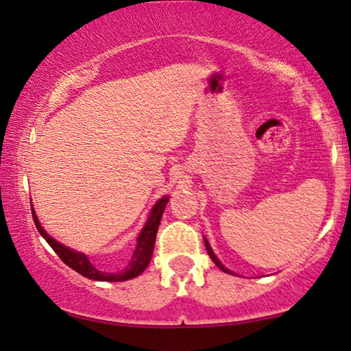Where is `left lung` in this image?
Instances as JSON below:
<instances>
[{
  "label": "left lung",
  "mask_w": 351,
  "mask_h": 351,
  "mask_svg": "<svg viewBox=\"0 0 351 351\" xmlns=\"http://www.w3.org/2000/svg\"><path fill=\"white\" fill-rule=\"evenodd\" d=\"M204 241H205V249H207V254L210 255V258H212V260H213V263H215V265H217L219 269H221V271H224V273H228V274H232V271H231V269H228V268H226V266H223V263H221V261H219V260L217 258V255H215V254H213L212 247H210V244H208V241H207V239H205V237H204Z\"/></svg>",
  "instance_id": "1"
}]
</instances>
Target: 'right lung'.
Listing matches in <instances>:
<instances>
[{"instance_id":"1","label":"right lung","mask_w":351,"mask_h":351,"mask_svg":"<svg viewBox=\"0 0 351 351\" xmlns=\"http://www.w3.org/2000/svg\"><path fill=\"white\" fill-rule=\"evenodd\" d=\"M168 199H170L168 195H163L162 199H158L157 202L154 204L151 213H149L147 217V221L143 226L141 232H139L136 239V249L133 250L132 258H130L127 265H125L123 269L117 271V273H106V271L97 269L96 266L93 265V261L88 258L85 254L70 249V247L60 244V242L53 239V237H51L48 232L43 230V226L40 224V219L36 217L34 207H32V215H34L36 230H38L40 234L45 237V241L51 245V249L59 255V258L62 260L69 268L75 269L78 274H82V276H85L88 279H95V281L120 282V281H128V279L139 276V274L147 268V265L151 263L158 224H160L163 210H165V205L168 204Z\"/></svg>"}]
</instances>
